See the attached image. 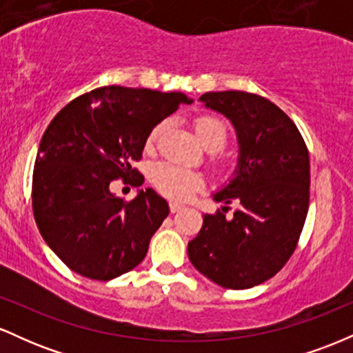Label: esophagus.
Listing matches in <instances>:
<instances>
[{
    "mask_svg": "<svg viewBox=\"0 0 353 353\" xmlns=\"http://www.w3.org/2000/svg\"><path fill=\"white\" fill-rule=\"evenodd\" d=\"M184 209V205L182 204H179V202H169V210H171L172 214H176V212H181V210Z\"/></svg>",
    "mask_w": 353,
    "mask_h": 353,
    "instance_id": "34e87169",
    "label": "esophagus"
}]
</instances>
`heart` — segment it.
<instances>
[{
    "instance_id": "obj_1",
    "label": "heart",
    "mask_w": 353,
    "mask_h": 353,
    "mask_svg": "<svg viewBox=\"0 0 353 353\" xmlns=\"http://www.w3.org/2000/svg\"><path fill=\"white\" fill-rule=\"evenodd\" d=\"M163 124L156 125L148 136V144H152L159 136ZM194 129L199 141L210 151H219L228 143V124L217 116H199L194 121ZM152 182L164 196L172 199H185L202 184V176L194 169L181 168L171 163H161L152 169Z\"/></svg>"
}]
</instances>
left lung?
Segmentation results:
<instances>
[{
    "label": "left lung",
    "mask_w": 353,
    "mask_h": 353,
    "mask_svg": "<svg viewBox=\"0 0 353 353\" xmlns=\"http://www.w3.org/2000/svg\"><path fill=\"white\" fill-rule=\"evenodd\" d=\"M199 99L236 128L239 163L234 179L212 194L225 205L205 214L188 254L217 285L250 289L274 277L297 247L309 210V151L294 121L262 96L217 91ZM229 203L238 208L232 218L225 217Z\"/></svg>",
    "instance_id": "left-lung-1"
}]
</instances>
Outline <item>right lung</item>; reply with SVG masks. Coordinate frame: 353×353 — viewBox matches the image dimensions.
Here are the masks:
<instances>
[{"label":"right lung","instance_id":"obj_1","mask_svg":"<svg viewBox=\"0 0 353 353\" xmlns=\"http://www.w3.org/2000/svg\"><path fill=\"white\" fill-rule=\"evenodd\" d=\"M192 99L182 92L104 86L63 108L44 131L33 172L39 232L71 270L111 281L143 262L169 205L152 189L125 202L109 189L141 185L134 161L154 125Z\"/></svg>","mask_w":353,"mask_h":353}]
</instances>
